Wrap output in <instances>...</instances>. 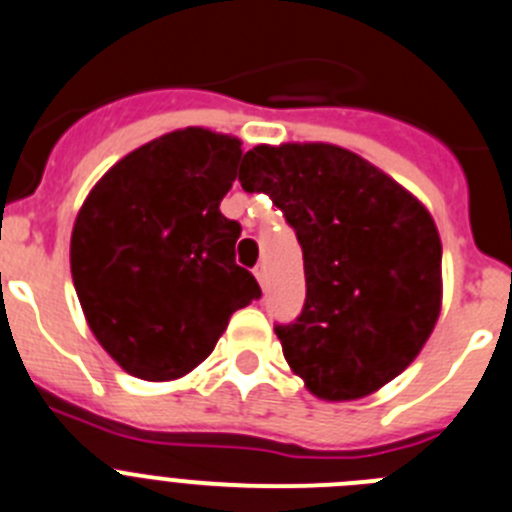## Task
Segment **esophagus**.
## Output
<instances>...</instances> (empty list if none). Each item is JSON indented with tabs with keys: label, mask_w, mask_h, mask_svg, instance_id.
Returning a JSON list of instances; mask_svg holds the SVG:
<instances>
[{
	"label": "esophagus",
	"mask_w": 512,
	"mask_h": 512,
	"mask_svg": "<svg viewBox=\"0 0 512 512\" xmlns=\"http://www.w3.org/2000/svg\"><path fill=\"white\" fill-rule=\"evenodd\" d=\"M253 276L259 279L261 287H266V281H269V271H266V264H256V269H253Z\"/></svg>",
	"instance_id": "esophagus-1"
}]
</instances>
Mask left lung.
<instances>
[{
  "label": "left lung",
  "mask_w": 512,
  "mask_h": 512,
  "mask_svg": "<svg viewBox=\"0 0 512 512\" xmlns=\"http://www.w3.org/2000/svg\"><path fill=\"white\" fill-rule=\"evenodd\" d=\"M238 182L266 192L297 233L307 299L274 325L284 358L325 401L393 381L424 348L442 304V241L424 205L332 144L253 147Z\"/></svg>",
  "instance_id": "left-lung-1"
}]
</instances>
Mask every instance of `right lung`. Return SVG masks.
I'll return each mask as SVG.
<instances>
[{"mask_svg":"<svg viewBox=\"0 0 512 512\" xmlns=\"http://www.w3.org/2000/svg\"><path fill=\"white\" fill-rule=\"evenodd\" d=\"M238 159V139L198 126L172 131L116 162L75 218V292L126 373H190L231 314L261 297L259 281L236 264L241 223L220 213Z\"/></svg>","mask_w":512,"mask_h":512,"instance_id":"right-lung-1","label":"right lung"}]
</instances>
